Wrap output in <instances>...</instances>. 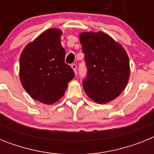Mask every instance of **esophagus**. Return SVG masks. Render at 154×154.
Returning a JSON list of instances; mask_svg holds the SVG:
<instances>
[{
    "label": "esophagus",
    "instance_id": "1",
    "mask_svg": "<svg viewBox=\"0 0 154 154\" xmlns=\"http://www.w3.org/2000/svg\"><path fill=\"white\" fill-rule=\"evenodd\" d=\"M71 67L72 68V69L74 70L75 73H76V72H77V66H76L75 64H72V65H71Z\"/></svg>",
    "mask_w": 154,
    "mask_h": 154
}]
</instances>
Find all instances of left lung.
I'll list each match as a JSON object with an SVG mask.
<instances>
[{"mask_svg": "<svg viewBox=\"0 0 154 154\" xmlns=\"http://www.w3.org/2000/svg\"><path fill=\"white\" fill-rule=\"evenodd\" d=\"M87 75L84 90L99 104L112 101L124 90L130 74V61L121 45L102 31L79 35Z\"/></svg>", "mask_w": 154, "mask_h": 154, "instance_id": "1", "label": "left lung"}]
</instances>
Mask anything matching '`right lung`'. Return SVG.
Here are the masks:
<instances>
[{"label":"right lung","instance_id":"add662e5","mask_svg":"<svg viewBox=\"0 0 154 154\" xmlns=\"http://www.w3.org/2000/svg\"><path fill=\"white\" fill-rule=\"evenodd\" d=\"M62 32L50 28L24 48L20 57V80L31 98L52 104L63 96L74 71L65 62Z\"/></svg>","mask_w":154,"mask_h":154}]
</instances>
